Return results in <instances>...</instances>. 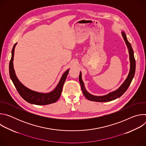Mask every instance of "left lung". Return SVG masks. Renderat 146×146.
<instances>
[{"label": "left lung", "instance_id": "1", "mask_svg": "<svg viewBox=\"0 0 146 146\" xmlns=\"http://www.w3.org/2000/svg\"><path fill=\"white\" fill-rule=\"evenodd\" d=\"M122 35L124 41H125V43L128 47V50H129V58H130V63H131V67H130V71L129 73V74L128 76V77L124 81V82L121 85V86L116 91L112 92L108 95L101 96H94L90 93H88L87 90L85 88L84 83L81 79V73L80 72L79 75V81L80 84L81 85V90L82 91L83 94H84V96L88 100L94 102H106L113 100L114 99H116L117 98H119L121 96H122L124 92H125L127 89L128 88L129 86H130L131 83L132 82V80L134 77L135 73V69H136V62L135 59L134 57L133 54V50L132 48V46L131 45V43L129 42L127 40V36L125 33L123 32H122Z\"/></svg>", "mask_w": 146, "mask_h": 146}]
</instances>
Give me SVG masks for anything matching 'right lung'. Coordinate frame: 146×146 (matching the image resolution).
<instances>
[{"instance_id": "right-lung-1", "label": "right lung", "mask_w": 146, "mask_h": 146, "mask_svg": "<svg viewBox=\"0 0 146 146\" xmlns=\"http://www.w3.org/2000/svg\"><path fill=\"white\" fill-rule=\"evenodd\" d=\"M17 43H15L13 48L11 52V58L9 64V73L10 78L13 84L21 96L27 102L34 104L36 105H46L56 102L60 96L62 88L66 80V77L69 73V69L67 70L62 75L56 87L51 92L43 94L32 91L25 87L17 77L14 69L13 68V59L14 55V48Z\"/></svg>"}]
</instances>
